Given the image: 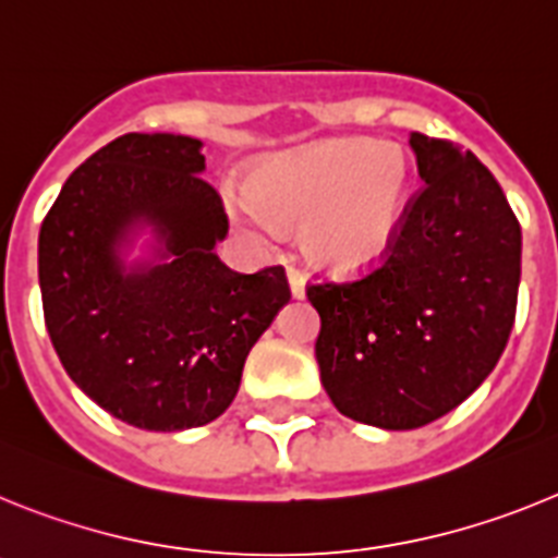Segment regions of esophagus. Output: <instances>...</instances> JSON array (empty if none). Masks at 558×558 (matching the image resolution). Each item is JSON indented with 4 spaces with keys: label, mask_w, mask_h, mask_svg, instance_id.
<instances>
[{
    "label": "esophagus",
    "mask_w": 558,
    "mask_h": 558,
    "mask_svg": "<svg viewBox=\"0 0 558 558\" xmlns=\"http://www.w3.org/2000/svg\"><path fill=\"white\" fill-rule=\"evenodd\" d=\"M288 284H290V293H293V299H304V293H307V276H304L302 270L290 268Z\"/></svg>",
    "instance_id": "34e87169"
}]
</instances>
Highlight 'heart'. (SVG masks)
<instances>
[{
	"label": "heart",
	"instance_id": "b5f03b06",
	"mask_svg": "<svg viewBox=\"0 0 558 558\" xmlns=\"http://www.w3.org/2000/svg\"><path fill=\"white\" fill-rule=\"evenodd\" d=\"M411 195L405 150L377 140H329L284 153L254 172V198L234 195L231 211L259 245L279 243L284 226H307L304 245L332 270H363L391 251Z\"/></svg>",
	"mask_w": 558,
	"mask_h": 558
}]
</instances>
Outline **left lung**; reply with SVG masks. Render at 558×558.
I'll use <instances>...</instances> for the list:
<instances>
[{
    "mask_svg": "<svg viewBox=\"0 0 558 558\" xmlns=\"http://www.w3.org/2000/svg\"><path fill=\"white\" fill-rule=\"evenodd\" d=\"M411 147L425 186L386 263L307 288L332 405L383 430L430 425L489 377L520 290V223L495 175L447 140L411 133Z\"/></svg>",
    "mask_w": 558,
    "mask_h": 558,
    "instance_id": "left-lung-1",
    "label": "left lung"
}]
</instances>
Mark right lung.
<instances>
[{
  "instance_id": "obj_1",
  "label": "right lung",
  "mask_w": 558,
  "mask_h": 558,
  "mask_svg": "<svg viewBox=\"0 0 558 558\" xmlns=\"http://www.w3.org/2000/svg\"><path fill=\"white\" fill-rule=\"evenodd\" d=\"M201 147L181 133L108 142L69 175L38 234L44 322L63 368L140 430L215 422L290 302L282 268L236 274L215 254L229 220L201 179ZM142 230L151 256L128 264Z\"/></svg>"
}]
</instances>
